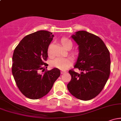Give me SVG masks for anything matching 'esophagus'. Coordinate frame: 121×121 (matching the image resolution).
<instances>
[{
    "label": "esophagus",
    "instance_id": "34e87169",
    "mask_svg": "<svg viewBox=\"0 0 121 121\" xmlns=\"http://www.w3.org/2000/svg\"><path fill=\"white\" fill-rule=\"evenodd\" d=\"M66 72H67L66 71H63V70H61V73L62 74H64L65 73H66Z\"/></svg>",
    "mask_w": 121,
    "mask_h": 121
}]
</instances>
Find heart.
<instances>
[{
    "mask_svg": "<svg viewBox=\"0 0 121 121\" xmlns=\"http://www.w3.org/2000/svg\"><path fill=\"white\" fill-rule=\"evenodd\" d=\"M61 43L62 45L66 49L72 48V42L69 39L63 37L61 39ZM49 53V49L48 50ZM72 63V59L70 57H58L51 61V65L52 67L57 68L65 70L68 69Z\"/></svg>",
    "mask_w": 121,
    "mask_h": 121,
    "instance_id": "heart-1",
    "label": "heart"
}]
</instances>
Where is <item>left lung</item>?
Returning <instances> with one entry per match:
<instances>
[{
    "label": "left lung",
    "instance_id": "1",
    "mask_svg": "<svg viewBox=\"0 0 121 121\" xmlns=\"http://www.w3.org/2000/svg\"><path fill=\"white\" fill-rule=\"evenodd\" d=\"M71 37L78 45V56L74 67L81 73L70 70L72 79L68 89L79 99L87 101L95 97L105 86L110 72V52L97 36L79 30Z\"/></svg>",
    "mask_w": 121,
    "mask_h": 121
}]
</instances>
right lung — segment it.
I'll return each instance as SVG.
<instances>
[{
  "mask_svg": "<svg viewBox=\"0 0 121 121\" xmlns=\"http://www.w3.org/2000/svg\"><path fill=\"white\" fill-rule=\"evenodd\" d=\"M53 37L52 32L39 30L25 36L14 50L12 74L21 92L30 99L45 96L60 76V70L56 68L39 73L40 70H45L44 66H48L44 61Z\"/></svg>",
  "mask_w": 121,
  "mask_h": 121,
  "instance_id": "1",
  "label": "right lung"
}]
</instances>
